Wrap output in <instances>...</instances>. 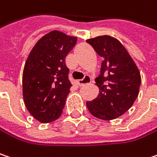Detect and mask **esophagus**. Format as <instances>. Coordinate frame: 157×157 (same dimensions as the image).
Masks as SVG:
<instances>
[{
    "instance_id": "esophagus-1",
    "label": "esophagus",
    "mask_w": 157,
    "mask_h": 157,
    "mask_svg": "<svg viewBox=\"0 0 157 157\" xmlns=\"http://www.w3.org/2000/svg\"><path fill=\"white\" fill-rule=\"evenodd\" d=\"M90 82H91V78L88 75H86V76L84 77V78H82V79L78 80V86H82L86 85V84H89Z\"/></svg>"
}]
</instances>
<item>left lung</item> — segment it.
Returning <instances> with one entry per match:
<instances>
[{
	"label": "left lung",
	"instance_id": "left-lung-1",
	"mask_svg": "<svg viewBox=\"0 0 157 157\" xmlns=\"http://www.w3.org/2000/svg\"><path fill=\"white\" fill-rule=\"evenodd\" d=\"M86 42L103 59L101 73L95 78L99 95L86 101V107L99 119H116L125 113L138 97L140 73L129 53L117 39L98 36Z\"/></svg>",
	"mask_w": 157,
	"mask_h": 157
}]
</instances>
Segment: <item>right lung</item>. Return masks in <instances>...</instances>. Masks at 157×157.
I'll use <instances>...</instances> for the list:
<instances>
[{
	"mask_svg": "<svg viewBox=\"0 0 157 157\" xmlns=\"http://www.w3.org/2000/svg\"><path fill=\"white\" fill-rule=\"evenodd\" d=\"M77 38L52 31L35 44L23 72V96L30 114L41 123L56 120L71 86L65 58Z\"/></svg>",
	"mask_w": 157,
	"mask_h": 157,
	"instance_id": "add662e5",
	"label": "right lung"
}]
</instances>
